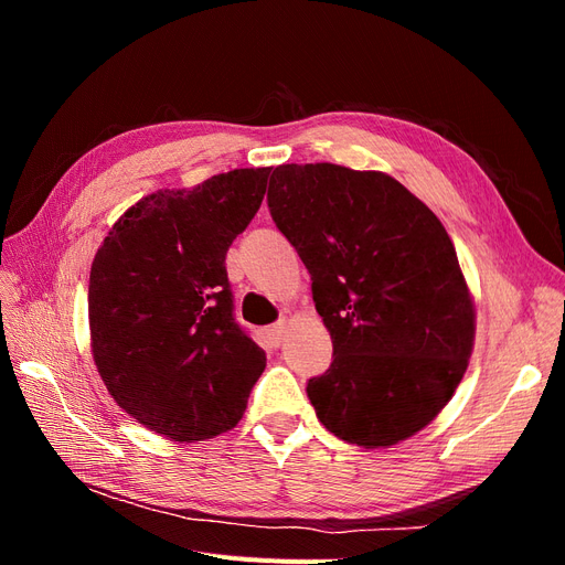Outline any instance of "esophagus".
<instances>
[{"mask_svg": "<svg viewBox=\"0 0 565 565\" xmlns=\"http://www.w3.org/2000/svg\"><path fill=\"white\" fill-rule=\"evenodd\" d=\"M285 334H287V320L285 318L278 320L276 324H270V328H266L268 341H270V344H276V347L285 339Z\"/></svg>", "mask_w": 565, "mask_h": 565, "instance_id": "34e87169", "label": "esophagus"}]
</instances>
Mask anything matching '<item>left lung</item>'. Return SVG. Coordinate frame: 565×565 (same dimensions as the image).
<instances>
[{
    "instance_id": "left-lung-1",
    "label": "left lung",
    "mask_w": 565,
    "mask_h": 565,
    "mask_svg": "<svg viewBox=\"0 0 565 565\" xmlns=\"http://www.w3.org/2000/svg\"><path fill=\"white\" fill-rule=\"evenodd\" d=\"M268 210L311 273L334 361L309 380L337 438L396 446L429 424L465 377L476 311L438 216L382 172L280 164Z\"/></svg>"
}]
</instances>
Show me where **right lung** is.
Returning a JSON list of instances; mask_svg holds the SVG:
<instances>
[{
  "label": "right lung",
  "mask_w": 565,
  "mask_h": 565,
  "mask_svg": "<svg viewBox=\"0 0 565 565\" xmlns=\"http://www.w3.org/2000/svg\"><path fill=\"white\" fill-rule=\"evenodd\" d=\"M270 167L158 191L115 221L89 276L92 353L115 403L179 443L241 422L266 353L235 322L226 252Z\"/></svg>",
  "instance_id": "1"
}]
</instances>
